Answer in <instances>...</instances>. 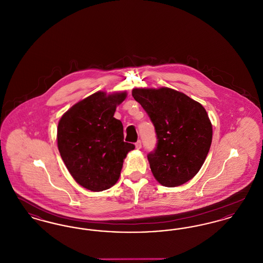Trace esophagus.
<instances>
[{"mask_svg":"<svg viewBox=\"0 0 263 263\" xmlns=\"http://www.w3.org/2000/svg\"><path fill=\"white\" fill-rule=\"evenodd\" d=\"M135 146H136V149H141V148H142V142L139 140V141L136 142Z\"/></svg>","mask_w":263,"mask_h":263,"instance_id":"1","label":"esophagus"}]
</instances>
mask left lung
<instances>
[{
    "label": "left lung",
    "mask_w": 263,
    "mask_h": 263,
    "mask_svg": "<svg viewBox=\"0 0 263 263\" xmlns=\"http://www.w3.org/2000/svg\"><path fill=\"white\" fill-rule=\"evenodd\" d=\"M132 96L155 127L157 145L147 156L155 178L167 187L183 184L210 150L212 124L205 108L172 88H134Z\"/></svg>",
    "instance_id": "obj_1"
}]
</instances>
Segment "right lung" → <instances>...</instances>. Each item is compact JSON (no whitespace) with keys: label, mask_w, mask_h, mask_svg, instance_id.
<instances>
[{"label":"right lung","mask_w":263,"mask_h":263,"mask_svg":"<svg viewBox=\"0 0 263 263\" xmlns=\"http://www.w3.org/2000/svg\"><path fill=\"white\" fill-rule=\"evenodd\" d=\"M126 92L106 96L99 91L76 103L61 117L57 129L58 149L76 181L91 191H102L118 180L128 152L123 125L113 117Z\"/></svg>","instance_id":"1"}]
</instances>
